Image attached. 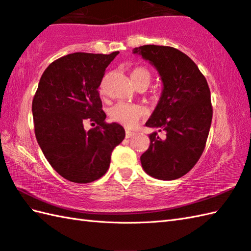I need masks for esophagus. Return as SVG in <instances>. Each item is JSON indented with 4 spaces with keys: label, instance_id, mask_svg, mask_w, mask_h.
<instances>
[{
    "label": "esophagus",
    "instance_id": "obj_1",
    "mask_svg": "<svg viewBox=\"0 0 251 251\" xmlns=\"http://www.w3.org/2000/svg\"><path fill=\"white\" fill-rule=\"evenodd\" d=\"M135 135L134 131H130V130H126V138H131L132 136Z\"/></svg>",
    "mask_w": 251,
    "mask_h": 251
}]
</instances>
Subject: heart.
I'll return each mask as SVG.
<instances>
[{
    "mask_svg": "<svg viewBox=\"0 0 251 251\" xmlns=\"http://www.w3.org/2000/svg\"><path fill=\"white\" fill-rule=\"evenodd\" d=\"M130 77L137 88H147L152 81V73L146 67H135L130 72ZM143 112V108L139 104L119 102L111 106L109 115L113 122L126 127H132L140 120Z\"/></svg>",
    "mask_w": 251,
    "mask_h": 251,
    "instance_id": "1",
    "label": "heart"
}]
</instances>
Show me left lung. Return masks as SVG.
I'll return each instance as SVG.
<instances>
[{"mask_svg":"<svg viewBox=\"0 0 251 251\" xmlns=\"http://www.w3.org/2000/svg\"><path fill=\"white\" fill-rule=\"evenodd\" d=\"M134 52L150 60L162 76L164 89L146 126L165 131L150 138L141 165L151 177L175 180L188 174L205 150L212 120L210 89L195 62L170 46L143 45Z\"/></svg>","mask_w":251,"mask_h":251,"instance_id":"obj_1","label":"left lung"}]
</instances>
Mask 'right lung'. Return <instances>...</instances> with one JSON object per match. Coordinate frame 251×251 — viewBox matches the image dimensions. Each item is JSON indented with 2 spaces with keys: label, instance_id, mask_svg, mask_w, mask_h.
<instances>
[{
  "label": "right lung",
  "instance_id": "1",
  "mask_svg": "<svg viewBox=\"0 0 251 251\" xmlns=\"http://www.w3.org/2000/svg\"><path fill=\"white\" fill-rule=\"evenodd\" d=\"M110 55L74 52L51 62L42 75L32 101L37 143L61 177L89 183L108 172L111 153L124 140L117 123H106L98 87ZM93 121L86 132L83 124Z\"/></svg>",
  "mask_w": 251,
  "mask_h": 251
}]
</instances>
